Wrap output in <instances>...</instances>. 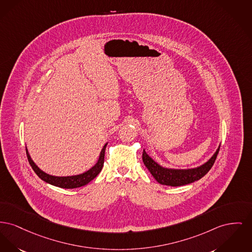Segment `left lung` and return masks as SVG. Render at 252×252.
<instances>
[{"mask_svg": "<svg viewBox=\"0 0 252 252\" xmlns=\"http://www.w3.org/2000/svg\"><path fill=\"white\" fill-rule=\"evenodd\" d=\"M219 150L220 146L207 162L198 167L189 169H174L163 167L159 163H156L151 157H149L145 149L143 151V162L151 173V175L155 178V180L159 184L170 187H180L189 185L204 177L212 167Z\"/></svg>", "mask_w": 252, "mask_h": 252, "instance_id": "8db88e82", "label": "left lung"}]
</instances>
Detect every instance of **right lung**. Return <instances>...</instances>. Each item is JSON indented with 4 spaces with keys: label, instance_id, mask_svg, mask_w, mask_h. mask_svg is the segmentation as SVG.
<instances>
[{
    "label": "right lung",
    "instance_id": "add662e5",
    "mask_svg": "<svg viewBox=\"0 0 252 252\" xmlns=\"http://www.w3.org/2000/svg\"><path fill=\"white\" fill-rule=\"evenodd\" d=\"M106 145H107V143L102 148L97 163H95L88 171H86L82 174H79V175L63 176V177L53 176V175H49V174L44 172L42 169H40L36 165V163L32 161L28 148H26V150H27L28 159H29V162H30L32 169L35 171V173L39 176V178H41L43 181H45V183L50 184V185L55 186V187H58L61 189H77V188L88 185L90 181H92L101 172V170L103 168V165H104V151H105Z\"/></svg>",
    "mask_w": 252,
    "mask_h": 252
}]
</instances>
